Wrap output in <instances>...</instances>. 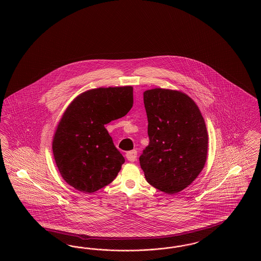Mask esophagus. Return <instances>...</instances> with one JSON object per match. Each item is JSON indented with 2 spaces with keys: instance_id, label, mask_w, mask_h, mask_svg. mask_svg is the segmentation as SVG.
I'll list each match as a JSON object with an SVG mask.
<instances>
[{
  "instance_id": "1",
  "label": "esophagus",
  "mask_w": 261,
  "mask_h": 261,
  "mask_svg": "<svg viewBox=\"0 0 261 261\" xmlns=\"http://www.w3.org/2000/svg\"><path fill=\"white\" fill-rule=\"evenodd\" d=\"M126 158L129 162H135L137 160V150L136 149H133V150H130L126 153Z\"/></svg>"
}]
</instances>
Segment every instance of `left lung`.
Instances as JSON below:
<instances>
[{
	"mask_svg": "<svg viewBox=\"0 0 261 261\" xmlns=\"http://www.w3.org/2000/svg\"><path fill=\"white\" fill-rule=\"evenodd\" d=\"M149 146L140 165L151 186L173 195L191 185L202 170L208 136L195 101L184 93L151 89L144 93Z\"/></svg>",
	"mask_w": 261,
	"mask_h": 261,
	"instance_id": "left-lung-1",
	"label": "left lung"
}]
</instances>
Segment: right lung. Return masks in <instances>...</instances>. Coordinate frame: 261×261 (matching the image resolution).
I'll list each match as a JSON object with an SVG mask.
<instances>
[{
    "instance_id": "obj_1",
    "label": "right lung",
    "mask_w": 261,
    "mask_h": 261,
    "mask_svg": "<svg viewBox=\"0 0 261 261\" xmlns=\"http://www.w3.org/2000/svg\"><path fill=\"white\" fill-rule=\"evenodd\" d=\"M132 106L131 86L93 89L69 105L53 141L55 161L67 184L91 194L115 179L125 160L105 125L125 116Z\"/></svg>"
}]
</instances>
